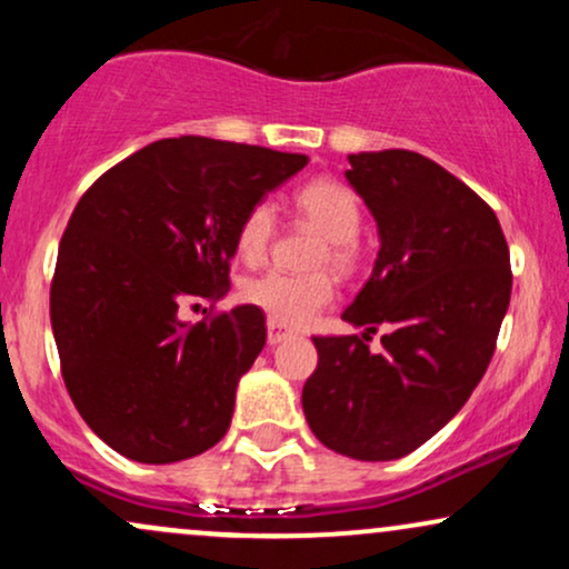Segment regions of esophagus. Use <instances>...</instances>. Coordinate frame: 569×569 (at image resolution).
I'll return each mask as SVG.
<instances>
[{"mask_svg": "<svg viewBox=\"0 0 569 569\" xmlns=\"http://www.w3.org/2000/svg\"><path fill=\"white\" fill-rule=\"evenodd\" d=\"M293 337V329H289V326L278 323V321H267V342L270 345H278V342H286V339Z\"/></svg>", "mask_w": 569, "mask_h": 569, "instance_id": "34e87169", "label": "esophagus"}]
</instances>
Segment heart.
<instances>
[{
    "label": "heart",
    "mask_w": 569,
    "mask_h": 569,
    "mask_svg": "<svg viewBox=\"0 0 569 569\" xmlns=\"http://www.w3.org/2000/svg\"><path fill=\"white\" fill-rule=\"evenodd\" d=\"M299 217L316 232L323 234L312 267H331L339 276L356 272L361 248L356 234L361 230V202L352 189L335 179H316L305 184L293 198ZM276 238V208L272 202L257 200L240 217L234 230V251L246 264L264 262ZM243 299L257 305L272 321L283 326H302L318 316L335 299V280L329 272L312 276H286V272H264L246 280Z\"/></svg>",
    "instance_id": "b5f03b06"
}]
</instances>
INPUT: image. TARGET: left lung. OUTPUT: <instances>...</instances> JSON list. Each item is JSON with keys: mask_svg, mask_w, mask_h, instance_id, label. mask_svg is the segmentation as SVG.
<instances>
[{"mask_svg": "<svg viewBox=\"0 0 569 569\" xmlns=\"http://www.w3.org/2000/svg\"><path fill=\"white\" fill-rule=\"evenodd\" d=\"M348 160L382 246L342 318L385 328L383 348L369 351L368 335L312 337L302 407L335 452L396 460L439 433L485 377L511 302V257L492 208L439 162L409 149Z\"/></svg>", "mask_w": 569, "mask_h": 569, "instance_id": "8db88e82", "label": "left lung"}]
</instances>
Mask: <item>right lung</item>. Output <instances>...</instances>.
<instances>
[{"label": "right lung", "instance_id": "right-lung-1", "mask_svg": "<svg viewBox=\"0 0 569 569\" xmlns=\"http://www.w3.org/2000/svg\"><path fill=\"white\" fill-rule=\"evenodd\" d=\"M305 154L181 136L139 149L77 202L50 283L61 375L82 420L136 462H176L221 441L234 388L264 348V312L240 305L184 323L230 291L248 208Z\"/></svg>", "mask_w": 569, "mask_h": 569}]
</instances>
